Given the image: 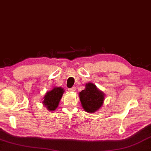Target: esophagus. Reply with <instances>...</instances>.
I'll return each mask as SVG.
<instances>
[{"mask_svg": "<svg viewBox=\"0 0 151 151\" xmlns=\"http://www.w3.org/2000/svg\"><path fill=\"white\" fill-rule=\"evenodd\" d=\"M68 90L69 92H75L76 90V88H75V87H72V88H68Z\"/></svg>", "mask_w": 151, "mask_h": 151, "instance_id": "obj_1", "label": "esophagus"}]
</instances>
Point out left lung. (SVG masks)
<instances>
[{"mask_svg": "<svg viewBox=\"0 0 151 151\" xmlns=\"http://www.w3.org/2000/svg\"><path fill=\"white\" fill-rule=\"evenodd\" d=\"M104 92L93 83H86L85 89L79 92V98L83 109L88 113L98 111L103 105Z\"/></svg>", "mask_w": 151, "mask_h": 151, "instance_id": "1", "label": "left lung"}]
</instances>
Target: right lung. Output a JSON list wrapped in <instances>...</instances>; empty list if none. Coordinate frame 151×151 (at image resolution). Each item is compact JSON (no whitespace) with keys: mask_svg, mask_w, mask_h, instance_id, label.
Masks as SVG:
<instances>
[{"mask_svg":"<svg viewBox=\"0 0 151 151\" xmlns=\"http://www.w3.org/2000/svg\"><path fill=\"white\" fill-rule=\"evenodd\" d=\"M65 90L61 87H55L46 93L43 97V104L48 110L54 111L59 106Z\"/></svg>","mask_w":151,"mask_h":151,"instance_id":"obj_1","label":"right lung"}]
</instances>
